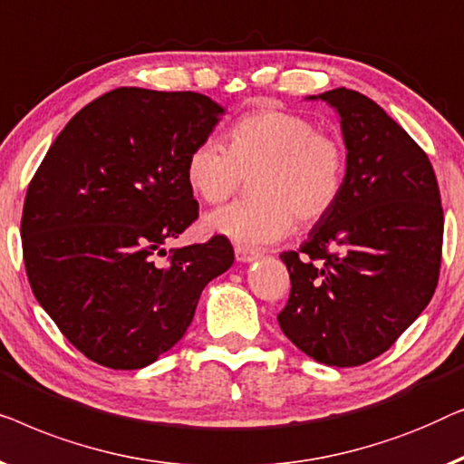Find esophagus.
<instances>
[{"mask_svg": "<svg viewBox=\"0 0 464 464\" xmlns=\"http://www.w3.org/2000/svg\"><path fill=\"white\" fill-rule=\"evenodd\" d=\"M235 258H237V263H254V260H258V252H252L247 250V247L237 246L235 247Z\"/></svg>", "mask_w": 464, "mask_h": 464, "instance_id": "esophagus-1", "label": "esophagus"}]
</instances>
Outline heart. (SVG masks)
<instances>
[{"label":"heart","instance_id":"obj_1","mask_svg":"<svg viewBox=\"0 0 464 464\" xmlns=\"http://www.w3.org/2000/svg\"><path fill=\"white\" fill-rule=\"evenodd\" d=\"M254 179V201L206 217V231L258 247L313 225L334 208L344 180V149L315 123L285 111H256L229 130V147L204 139L187 158V180L208 204H223Z\"/></svg>","mask_w":464,"mask_h":464}]
</instances>
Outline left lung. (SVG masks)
I'll return each instance as SVG.
<instances>
[{"mask_svg":"<svg viewBox=\"0 0 464 464\" xmlns=\"http://www.w3.org/2000/svg\"><path fill=\"white\" fill-rule=\"evenodd\" d=\"M306 101L336 111L343 191L298 252H284L290 298L279 328L336 368L384 353L425 311L441 265L443 210L425 151L374 101L336 88Z\"/></svg>","mask_w":464,"mask_h":464,"instance_id":"obj_1","label":"left lung"}]
</instances>
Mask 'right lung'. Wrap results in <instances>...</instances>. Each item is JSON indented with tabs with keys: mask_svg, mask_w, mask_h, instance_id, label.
<instances>
[{
	"mask_svg": "<svg viewBox=\"0 0 464 464\" xmlns=\"http://www.w3.org/2000/svg\"><path fill=\"white\" fill-rule=\"evenodd\" d=\"M223 115L198 92L117 88L86 104L37 168L21 223L27 277L88 360L153 363L185 336L208 282L233 265L223 235L155 263L198 218L187 158Z\"/></svg>",
	"mask_w": 464,
	"mask_h": 464,
	"instance_id": "right-lung-1",
	"label": "right lung"
}]
</instances>
